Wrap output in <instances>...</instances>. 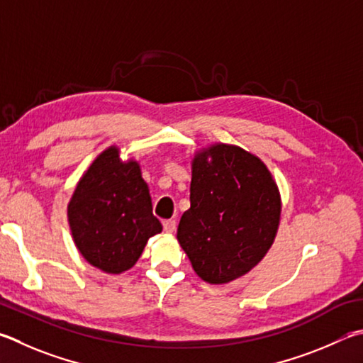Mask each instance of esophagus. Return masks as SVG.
<instances>
[{"label":"esophagus","mask_w":363,"mask_h":363,"mask_svg":"<svg viewBox=\"0 0 363 363\" xmlns=\"http://www.w3.org/2000/svg\"><path fill=\"white\" fill-rule=\"evenodd\" d=\"M163 230L167 233H173L174 230H176V220H173V219H168V220H164L163 222Z\"/></svg>","instance_id":"obj_1"}]
</instances>
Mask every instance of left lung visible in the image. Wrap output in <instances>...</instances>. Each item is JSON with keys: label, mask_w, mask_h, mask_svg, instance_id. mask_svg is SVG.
Masks as SVG:
<instances>
[{"label": "left lung", "mask_w": 363, "mask_h": 363, "mask_svg": "<svg viewBox=\"0 0 363 363\" xmlns=\"http://www.w3.org/2000/svg\"><path fill=\"white\" fill-rule=\"evenodd\" d=\"M279 217V190L265 163L241 147L214 144L192 162L190 208L177 241L203 281L225 284L265 257Z\"/></svg>", "instance_id": "left-lung-1"}]
</instances>
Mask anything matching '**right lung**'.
<instances>
[{
	"mask_svg": "<svg viewBox=\"0 0 363 363\" xmlns=\"http://www.w3.org/2000/svg\"><path fill=\"white\" fill-rule=\"evenodd\" d=\"M68 220L84 259L113 274L133 267L150 236L162 232L140 164L122 162L117 147L104 150L85 171L68 204Z\"/></svg>",
	"mask_w": 363,
	"mask_h": 363,
	"instance_id": "obj_1",
	"label": "right lung"
}]
</instances>
